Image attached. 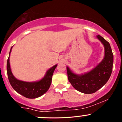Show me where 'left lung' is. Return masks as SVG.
<instances>
[{"mask_svg": "<svg viewBox=\"0 0 122 122\" xmlns=\"http://www.w3.org/2000/svg\"><path fill=\"white\" fill-rule=\"evenodd\" d=\"M97 38L104 46V57L100 64L90 72L81 75L74 73L66 67L69 81L76 90L86 94L95 93L106 84L112 71L114 56L110 43L99 35Z\"/></svg>", "mask_w": 122, "mask_h": 122, "instance_id": "obj_1", "label": "left lung"}]
</instances>
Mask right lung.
I'll use <instances>...</instances> for the list:
<instances>
[{"label":"right lung","instance_id":"1","mask_svg":"<svg viewBox=\"0 0 122 122\" xmlns=\"http://www.w3.org/2000/svg\"><path fill=\"white\" fill-rule=\"evenodd\" d=\"M12 47L10 51L9 57L7 62V71L8 80L12 87L18 93L20 94L25 97L29 99L37 98L44 94L47 91L51 82V78L54 70L57 65L51 67L46 73L44 77L38 81L36 82H26L19 80L14 76L11 70L10 65V54L11 51Z\"/></svg>","mask_w":122,"mask_h":122}]
</instances>
